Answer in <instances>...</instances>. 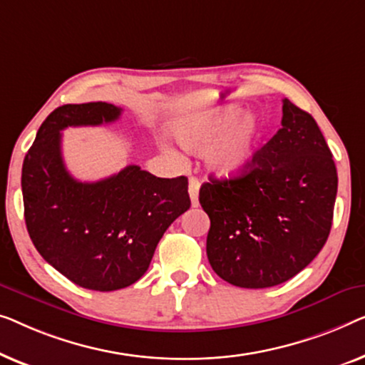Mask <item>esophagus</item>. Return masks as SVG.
<instances>
[{"instance_id": "esophagus-1", "label": "esophagus", "mask_w": 365, "mask_h": 365, "mask_svg": "<svg viewBox=\"0 0 365 365\" xmlns=\"http://www.w3.org/2000/svg\"><path fill=\"white\" fill-rule=\"evenodd\" d=\"M198 190H200L198 178L192 177L188 182V193H190V200H192V207H198Z\"/></svg>"}]
</instances>
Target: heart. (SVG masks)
I'll list each match as a JSON object with an SVG mask.
<instances>
[{
    "mask_svg": "<svg viewBox=\"0 0 365 365\" xmlns=\"http://www.w3.org/2000/svg\"><path fill=\"white\" fill-rule=\"evenodd\" d=\"M259 122L238 106L217 107L178 125L177 138L185 150L203 155L218 177L235 178L248 172L261 142Z\"/></svg>",
    "mask_w": 365,
    "mask_h": 365,
    "instance_id": "heart-1",
    "label": "heart"
}]
</instances>
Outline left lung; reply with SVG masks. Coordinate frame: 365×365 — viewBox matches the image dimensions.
Here are the masks:
<instances>
[{
	"instance_id": "8db88e82",
	"label": "left lung",
	"mask_w": 365,
	"mask_h": 365,
	"mask_svg": "<svg viewBox=\"0 0 365 365\" xmlns=\"http://www.w3.org/2000/svg\"><path fill=\"white\" fill-rule=\"evenodd\" d=\"M337 170L311 114L283 101L276 135L248 172L200 188L210 217L207 256L220 278L250 289L271 287L306 268L327 241Z\"/></svg>"
}]
</instances>
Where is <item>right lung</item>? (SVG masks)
I'll list each match as a JSON object with an SVG mask.
<instances>
[{"mask_svg":"<svg viewBox=\"0 0 365 365\" xmlns=\"http://www.w3.org/2000/svg\"><path fill=\"white\" fill-rule=\"evenodd\" d=\"M107 102L66 104L41 124L23 162L24 220L31 241L74 284L115 291L148 269L167 228L190 208L187 177L158 178L129 165L99 182L66 170L61 130L117 120Z\"/></svg>","mask_w":365,"mask_h":365,"instance_id":"add662e5","label":"right lung"}]
</instances>
